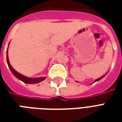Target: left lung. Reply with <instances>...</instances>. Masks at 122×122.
Returning a JSON list of instances; mask_svg holds the SVG:
<instances>
[{"label": "left lung", "instance_id": "8db88e82", "mask_svg": "<svg viewBox=\"0 0 122 122\" xmlns=\"http://www.w3.org/2000/svg\"><path fill=\"white\" fill-rule=\"evenodd\" d=\"M107 73H108V72H107ZM107 73H106V74H105V75H104V76H102L100 77V78H97V79L95 80V82H97V81H99V80H101V79H102V78H103V77L107 75ZM76 82H78V81H76Z\"/></svg>", "mask_w": 122, "mask_h": 122}]
</instances>
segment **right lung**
<instances>
[{
	"label": "right lung",
	"instance_id": "right-lung-1",
	"mask_svg": "<svg viewBox=\"0 0 122 122\" xmlns=\"http://www.w3.org/2000/svg\"><path fill=\"white\" fill-rule=\"evenodd\" d=\"M9 45V44H8ZM8 49H7L6 51V60H7V63H8V67H9L10 70L11 71V72H12V74L14 75L17 78L22 81L23 82H24L25 84H38L39 82H42L43 80L46 78V76L44 77H38V78H29V77L25 76L23 74H20V72H17L15 70L13 67L12 66V65H10L9 61V58H8Z\"/></svg>",
	"mask_w": 122,
	"mask_h": 122
}]
</instances>
